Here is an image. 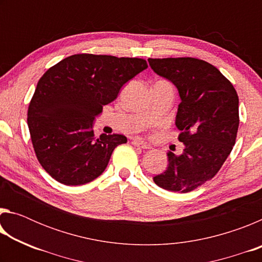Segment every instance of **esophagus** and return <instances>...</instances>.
<instances>
[{"mask_svg": "<svg viewBox=\"0 0 262 262\" xmlns=\"http://www.w3.org/2000/svg\"><path fill=\"white\" fill-rule=\"evenodd\" d=\"M132 144L135 145V147L142 148V149H150V145L148 143H145V142L141 141L140 139H133L132 140Z\"/></svg>", "mask_w": 262, "mask_h": 262, "instance_id": "34e87169", "label": "esophagus"}]
</instances>
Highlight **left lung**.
Masks as SVG:
<instances>
[{"label":"left lung","mask_w":262,"mask_h":262,"mask_svg":"<svg viewBox=\"0 0 262 262\" xmlns=\"http://www.w3.org/2000/svg\"><path fill=\"white\" fill-rule=\"evenodd\" d=\"M159 76L179 91L176 118L184 151H168L165 172L155 184L171 192L187 193L214 178L236 143L239 100L232 83L219 69L195 57L148 59Z\"/></svg>","instance_id":"obj_1"}]
</instances>
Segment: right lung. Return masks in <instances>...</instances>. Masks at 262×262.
<instances>
[{
    "label": "right lung",
    "instance_id": "right-lung-1",
    "mask_svg": "<svg viewBox=\"0 0 262 262\" xmlns=\"http://www.w3.org/2000/svg\"><path fill=\"white\" fill-rule=\"evenodd\" d=\"M147 67L139 57L83 53L42 75L29 104L28 126L35 156L53 179L77 186L103 173L113 150L127 137L96 136L92 123L123 84Z\"/></svg>",
    "mask_w": 262,
    "mask_h": 262
}]
</instances>
